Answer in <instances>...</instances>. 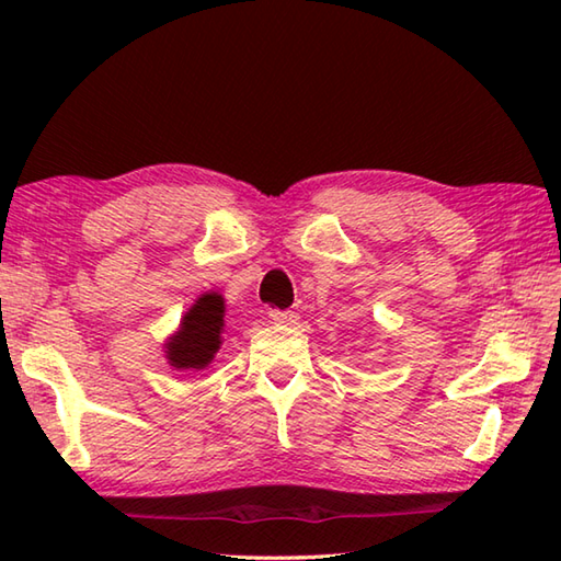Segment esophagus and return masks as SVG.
Returning a JSON list of instances; mask_svg holds the SVG:
<instances>
[{
    "mask_svg": "<svg viewBox=\"0 0 561 561\" xmlns=\"http://www.w3.org/2000/svg\"><path fill=\"white\" fill-rule=\"evenodd\" d=\"M270 318L279 325H294L296 320H299V316H296L294 311H270Z\"/></svg>",
    "mask_w": 561,
    "mask_h": 561,
    "instance_id": "obj_1",
    "label": "esophagus"
}]
</instances>
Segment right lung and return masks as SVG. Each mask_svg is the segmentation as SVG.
Returning <instances> with one entry per match:
<instances>
[{
    "mask_svg": "<svg viewBox=\"0 0 561 561\" xmlns=\"http://www.w3.org/2000/svg\"><path fill=\"white\" fill-rule=\"evenodd\" d=\"M224 328V299L219 294H205L185 313L181 330L165 344V356L175 371L205 368L219 352Z\"/></svg>",
    "mask_w": 561,
    "mask_h": 561,
    "instance_id": "right-lung-1",
    "label": "right lung"
}]
</instances>
